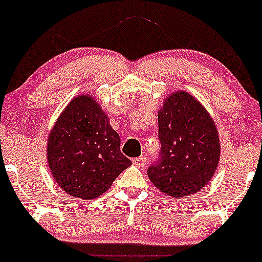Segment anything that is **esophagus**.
Wrapping results in <instances>:
<instances>
[{
	"label": "esophagus",
	"mask_w": 262,
	"mask_h": 262,
	"mask_svg": "<svg viewBox=\"0 0 262 262\" xmlns=\"http://www.w3.org/2000/svg\"><path fill=\"white\" fill-rule=\"evenodd\" d=\"M132 163L135 164V165L138 166V167H144L146 165L147 160L144 157H140V158H135V159H132Z\"/></svg>",
	"instance_id": "1"
}]
</instances>
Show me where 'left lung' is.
<instances>
[{
  "instance_id": "8db88e82",
  "label": "left lung",
  "mask_w": 262,
  "mask_h": 262,
  "mask_svg": "<svg viewBox=\"0 0 262 262\" xmlns=\"http://www.w3.org/2000/svg\"><path fill=\"white\" fill-rule=\"evenodd\" d=\"M158 122L161 148L148 177L173 198L194 194L211 180L220 159L214 120L192 95L177 91L164 101Z\"/></svg>"
}]
</instances>
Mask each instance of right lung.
I'll list each match as a JSON object with an SVG mask.
<instances>
[{
  "mask_svg": "<svg viewBox=\"0 0 262 262\" xmlns=\"http://www.w3.org/2000/svg\"><path fill=\"white\" fill-rule=\"evenodd\" d=\"M47 160L64 192L90 200L108 190L131 161L120 151V137L92 96L73 98L50 132Z\"/></svg>",
  "mask_w": 262,
  "mask_h": 262,
  "instance_id": "add662e5",
  "label": "right lung"
}]
</instances>
